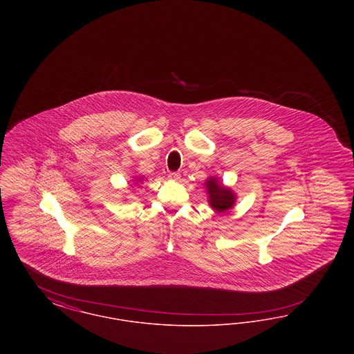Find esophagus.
<instances>
[{
    "mask_svg": "<svg viewBox=\"0 0 354 354\" xmlns=\"http://www.w3.org/2000/svg\"><path fill=\"white\" fill-rule=\"evenodd\" d=\"M169 178L171 180H179V179H180V172H178V171L169 172Z\"/></svg>",
    "mask_w": 354,
    "mask_h": 354,
    "instance_id": "1",
    "label": "esophagus"
}]
</instances>
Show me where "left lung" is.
Returning <instances> with one entry per match:
<instances>
[{
  "instance_id": "1",
  "label": "left lung",
  "mask_w": 354,
  "mask_h": 354,
  "mask_svg": "<svg viewBox=\"0 0 354 354\" xmlns=\"http://www.w3.org/2000/svg\"><path fill=\"white\" fill-rule=\"evenodd\" d=\"M205 185L209 194V203L214 209L223 212L230 209L234 205L235 195L230 188L218 185L216 179H209Z\"/></svg>"
}]
</instances>
